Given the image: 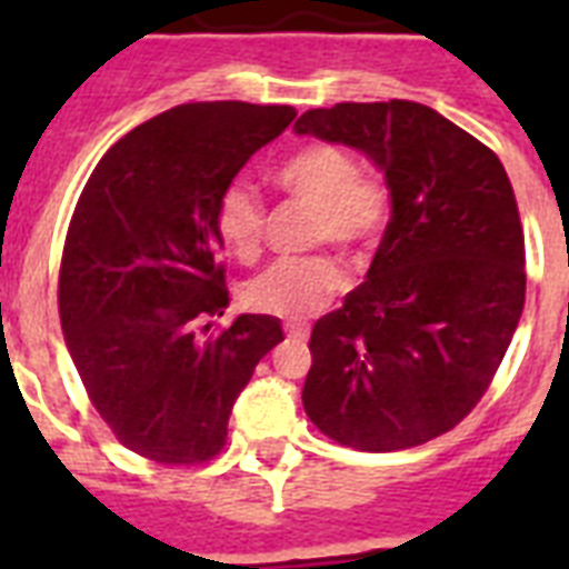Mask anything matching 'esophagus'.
I'll return each instance as SVG.
<instances>
[{
  "mask_svg": "<svg viewBox=\"0 0 569 569\" xmlns=\"http://www.w3.org/2000/svg\"><path fill=\"white\" fill-rule=\"evenodd\" d=\"M283 330L289 339H307V333H310V328H307L303 321H289Z\"/></svg>",
  "mask_w": 569,
  "mask_h": 569,
  "instance_id": "1",
  "label": "esophagus"
}]
</instances>
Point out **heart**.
Listing matches in <instances>:
<instances>
[{"mask_svg":"<svg viewBox=\"0 0 569 569\" xmlns=\"http://www.w3.org/2000/svg\"><path fill=\"white\" fill-rule=\"evenodd\" d=\"M274 182L295 203L316 212L310 241H330L339 250H363L378 239L387 221V191L375 180L357 177V164L339 147L312 144L292 153L274 171ZM214 227L232 257L250 262L262 248L266 206L248 182H232L218 197ZM346 274L337 259L303 257L283 259L259 271L244 286L250 310L277 319L303 321L316 316L337 292Z\"/></svg>","mask_w":569,"mask_h":569,"instance_id":"heart-1","label":"heart"}]
</instances>
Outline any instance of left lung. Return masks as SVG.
Segmentation results:
<instances>
[{"label": "left lung", "instance_id": "1", "mask_svg": "<svg viewBox=\"0 0 569 569\" xmlns=\"http://www.w3.org/2000/svg\"><path fill=\"white\" fill-rule=\"evenodd\" d=\"M295 132L363 153L392 209L363 283L312 328L303 410L351 449L422 446L478 405L520 325L511 180L493 150L419 102L310 109Z\"/></svg>", "mask_w": 569, "mask_h": 569}]
</instances>
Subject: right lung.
Segmentation results:
<instances>
[{
  "mask_svg": "<svg viewBox=\"0 0 569 569\" xmlns=\"http://www.w3.org/2000/svg\"><path fill=\"white\" fill-rule=\"evenodd\" d=\"M292 106L189 102L120 138L93 168L67 230L58 310L67 351L127 449L180 467L214 458L232 405L283 342L274 316L241 312L218 262V197L295 120Z\"/></svg>",
  "mask_w": 569,
  "mask_h": 569,
  "instance_id": "add662e5",
  "label": "right lung"
}]
</instances>
